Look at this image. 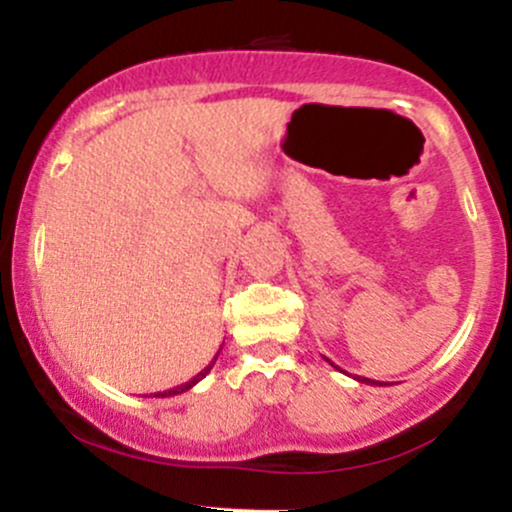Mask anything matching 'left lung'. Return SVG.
I'll return each mask as SVG.
<instances>
[{"label":"left lung","instance_id":"obj_1","mask_svg":"<svg viewBox=\"0 0 512 512\" xmlns=\"http://www.w3.org/2000/svg\"><path fill=\"white\" fill-rule=\"evenodd\" d=\"M327 361H330V358H327ZM330 366H334V363L330 361ZM334 368H337V366H334ZM358 383H366V385H383V383H378V380H368V378H361V375H358ZM387 385V383H385Z\"/></svg>","mask_w":512,"mask_h":512}]
</instances>
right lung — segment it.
<instances>
[{
    "label": "right lung",
    "mask_w": 512,
    "mask_h": 512,
    "mask_svg": "<svg viewBox=\"0 0 512 512\" xmlns=\"http://www.w3.org/2000/svg\"><path fill=\"white\" fill-rule=\"evenodd\" d=\"M216 358H219V354H216V356H214V361H211L209 366L202 370V373H197L195 378H192V380H187V383H182V385H178V387H173V390L158 392L156 397H173V395H182V392H187V390H190V387H195V385L199 383V380H202V378H207V373H209V370H211V366H214V363H216Z\"/></svg>",
    "instance_id": "right-lung-1"
}]
</instances>
